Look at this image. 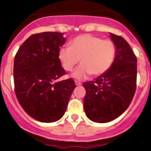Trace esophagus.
Wrapping results in <instances>:
<instances>
[{"label":"esophagus","instance_id":"esophagus-1","mask_svg":"<svg viewBox=\"0 0 151 151\" xmlns=\"http://www.w3.org/2000/svg\"><path fill=\"white\" fill-rule=\"evenodd\" d=\"M75 85H77V86H79V85H82V83H80V82L77 81V80H76V81H75Z\"/></svg>","mask_w":151,"mask_h":151}]
</instances>
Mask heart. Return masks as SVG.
Returning a JSON list of instances; mask_svg holds the SVG:
<instances>
[{
  "label": "heart",
  "instance_id": "heart-1",
  "mask_svg": "<svg viewBox=\"0 0 151 151\" xmlns=\"http://www.w3.org/2000/svg\"><path fill=\"white\" fill-rule=\"evenodd\" d=\"M116 49L110 40L91 34L77 36L70 42V47H62L58 58L66 71H71L80 60V65L71 74L77 80H83L89 74L100 75L107 71L113 63Z\"/></svg>",
  "mask_w": 151,
  "mask_h": 151
}]
</instances>
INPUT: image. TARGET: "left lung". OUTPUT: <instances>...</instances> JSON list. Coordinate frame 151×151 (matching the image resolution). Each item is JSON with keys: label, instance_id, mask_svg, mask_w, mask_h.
<instances>
[{"label": "left lung", "instance_id": "left-lung-1", "mask_svg": "<svg viewBox=\"0 0 151 151\" xmlns=\"http://www.w3.org/2000/svg\"><path fill=\"white\" fill-rule=\"evenodd\" d=\"M109 37L116 49L113 63L94 81L83 83L85 115L96 123L110 122L122 115L136 91V56L123 37L112 33Z\"/></svg>", "mask_w": 151, "mask_h": 151}]
</instances>
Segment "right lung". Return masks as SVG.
<instances>
[{
    "label": "right lung",
    "instance_id": "1",
    "mask_svg": "<svg viewBox=\"0 0 151 151\" xmlns=\"http://www.w3.org/2000/svg\"><path fill=\"white\" fill-rule=\"evenodd\" d=\"M63 33L43 32L22 43L14 61L17 98L33 119L52 123L64 115L75 84L73 79L58 80L66 74L58 51L66 42Z\"/></svg>",
    "mask_w": 151,
    "mask_h": 151
}]
</instances>
